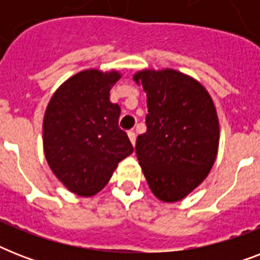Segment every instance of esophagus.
<instances>
[{
    "instance_id": "obj_1",
    "label": "esophagus",
    "mask_w": 260,
    "mask_h": 260,
    "mask_svg": "<svg viewBox=\"0 0 260 260\" xmlns=\"http://www.w3.org/2000/svg\"><path fill=\"white\" fill-rule=\"evenodd\" d=\"M128 138H129L132 146L135 147V144H136V134H135L134 131H129V132H128Z\"/></svg>"
}]
</instances>
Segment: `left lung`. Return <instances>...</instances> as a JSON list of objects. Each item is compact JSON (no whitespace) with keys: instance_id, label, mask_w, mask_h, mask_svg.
I'll return each instance as SVG.
<instances>
[{"instance_id":"1","label":"left lung","mask_w":260,"mask_h":260,"mask_svg":"<svg viewBox=\"0 0 260 260\" xmlns=\"http://www.w3.org/2000/svg\"><path fill=\"white\" fill-rule=\"evenodd\" d=\"M147 91V131L136 139V156L152 193L174 202L206 178L218 148V118L204 87L175 70L135 75Z\"/></svg>"}]
</instances>
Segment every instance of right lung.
<instances>
[{
	"label": "right lung",
	"mask_w": 260,
	"mask_h": 260,
	"mask_svg": "<svg viewBox=\"0 0 260 260\" xmlns=\"http://www.w3.org/2000/svg\"><path fill=\"white\" fill-rule=\"evenodd\" d=\"M118 79L116 71H82L63 83L47 106L43 122L47 162L63 185L79 196L101 190L118 162L134 152L118 126L121 109L109 101Z\"/></svg>",
	"instance_id": "obj_1"
}]
</instances>
